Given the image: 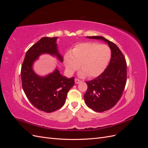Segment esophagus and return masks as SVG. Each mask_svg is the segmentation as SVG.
<instances>
[{
	"mask_svg": "<svg viewBox=\"0 0 148 148\" xmlns=\"http://www.w3.org/2000/svg\"><path fill=\"white\" fill-rule=\"evenodd\" d=\"M75 83H76V84H78V83H79L80 82H81V80H79V79H78V78H75Z\"/></svg>",
	"mask_w": 148,
	"mask_h": 148,
	"instance_id": "obj_1",
	"label": "esophagus"
}]
</instances>
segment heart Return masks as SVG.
I'll list each match as a JSON object with an SVG mask.
<instances>
[{
  "instance_id": "1",
  "label": "heart",
  "mask_w": 148,
  "mask_h": 148,
  "mask_svg": "<svg viewBox=\"0 0 148 148\" xmlns=\"http://www.w3.org/2000/svg\"><path fill=\"white\" fill-rule=\"evenodd\" d=\"M111 57L110 47L104 44L89 42L78 44L64 56V62L69 72L72 73L80 66L83 69L80 77H98L107 67Z\"/></svg>"
}]
</instances>
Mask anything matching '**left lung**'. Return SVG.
<instances>
[{"label": "left lung", "instance_id": "1", "mask_svg": "<svg viewBox=\"0 0 148 148\" xmlns=\"http://www.w3.org/2000/svg\"><path fill=\"white\" fill-rule=\"evenodd\" d=\"M108 43L111 50L109 64L106 70L92 80L86 82L88 89L84 95L86 104L93 110L102 112L110 109L122 96L127 83V62L115 44L102 36H87Z\"/></svg>", "mask_w": 148, "mask_h": 148}]
</instances>
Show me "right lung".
<instances>
[{
    "mask_svg": "<svg viewBox=\"0 0 148 148\" xmlns=\"http://www.w3.org/2000/svg\"><path fill=\"white\" fill-rule=\"evenodd\" d=\"M57 37H44L31 46L21 65L22 88L28 100L36 108L50 113L63 106L70 89L75 84V78L63 77L57 69L44 77L36 74L32 69L33 62L42 53L55 55L63 62L57 50Z\"/></svg>",
    "mask_w": 148,
    "mask_h": 148,
    "instance_id": "1",
    "label": "right lung"
}]
</instances>
